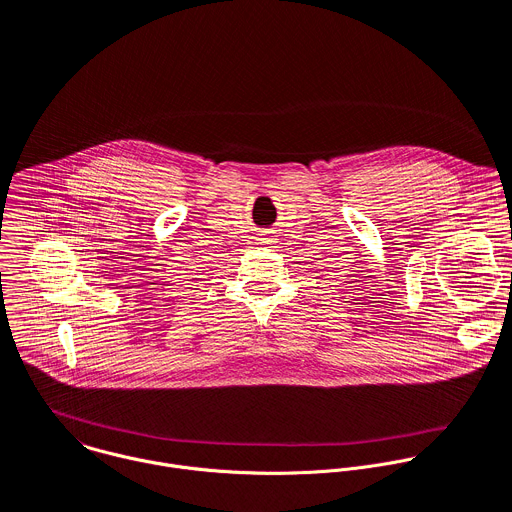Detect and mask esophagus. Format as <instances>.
Here are the masks:
<instances>
[{
  "label": "esophagus",
  "instance_id": "obj_1",
  "mask_svg": "<svg viewBox=\"0 0 512 512\" xmlns=\"http://www.w3.org/2000/svg\"><path fill=\"white\" fill-rule=\"evenodd\" d=\"M260 240H264L266 244H270V242H272V236L266 232V234H262V238H260Z\"/></svg>",
  "mask_w": 512,
  "mask_h": 512
}]
</instances>
